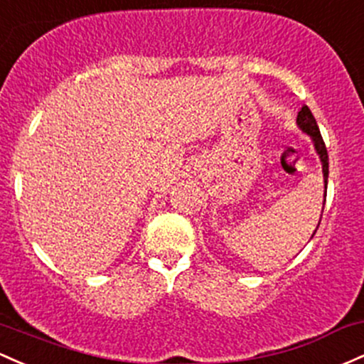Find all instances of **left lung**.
Returning <instances> with one entry per match:
<instances>
[{
	"label": "left lung",
	"instance_id": "8db88e82",
	"mask_svg": "<svg viewBox=\"0 0 364 364\" xmlns=\"http://www.w3.org/2000/svg\"><path fill=\"white\" fill-rule=\"evenodd\" d=\"M297 126L299 129L302 131V133L307 134V136L311 138V141H313L314 145V150H316L319 161H321V169H323V183H325V195H323V207H325V200H326V186H328V151H326V146H325V141H323L321 138V133H319V127L316 124V119H314V115L311 114L309 107H302L301 112L297 114ZM319 221H321V218H319ZM319 226V223H318ZM316 226V230H318ZM316 230H314V233H316ZM313 233V237H314ZM311 237V238H313Z\"/></svg>",
	"mask_w": 364,
	"mask_h": 364
}]
</instances>
